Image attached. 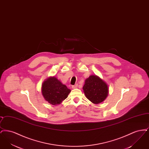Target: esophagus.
<instances>
[{"mask_svg": "<svg viewBox=\"0 0 149 149\" xmlns=\"http://www.w3.org/2000/svg\"><path fill=\"white\" fill-rule=\"evenodd\" d=\"M78 84H75L74 85H72V89H75V88H77V87H78Z\"/></svg>", "mask_w": 149, "mask_h": 149, "instance_id": "1", "label": "esophagus"}]
</instances>
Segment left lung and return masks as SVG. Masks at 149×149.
I'll return each mask as SVG.
<instances>
[{"label": "left lung", "instance_id": "obj_1", "mask_svg": "<svg viewBox=\"0 0 149 149\" xmlns=\"http://www.w3.org/2000/svg\"><path fill=\"white\" fill-rule=\"evenodd\" d=\"M83 89L85 97L94 104L102 102L108 94V86L106 83L97 75H91L87 78Z\"/></svg>", "mask_w": 149, "mask_h": 149}]
</instances>
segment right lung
Returning a JSON list of instances; mask_svg holds the SVG:
<instances>
[{"label":"right lung","mask_w":149,"mask_h":149,"mask_svg":"<svg viewBox=\"0 0 149 149\" xmlns=\"http://www.w3.org/2000/svg\"><path fill=\"white\" fill-rule=\"evenodd\" d=\"M41 90L45 99L54 106L60 104L71 92L55 77H51L44 81Z\"/></svg>","instance_id":"1"}]
</instances>
